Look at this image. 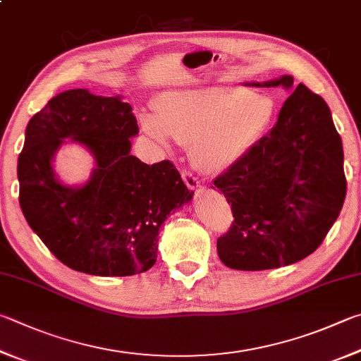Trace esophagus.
I'll use <instances>...</instances> for the list:
<instances>
[{
	"instance_id": "obj_1",
	"label": "esophagus",
	"mask_w": 361,
	"mask_h": 361,
	"mask_svg": "<svg viewBox=\"0 0 361 361\" xmlns=\"http://www.w3.org/2000/svg\"><path fill=\"white\" fill-rule=\"evenodd\" d=\"M181 178H183V181H185V185L191 189V191H197V189L200 188V181L197 176H194L191 172H188V170H183Z\"/></svg>"
}]
</instances>
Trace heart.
Returning a JSON list of instances; mask_svg holds the SVG:
<instances>
[{
	"label": "heart",
	"instance_id": "heart-1",
	"mask_svg": "<svg viewBox=\"0 0 361 361\" xmlns=\"http://www.w3.org/2000/svg\"><path fill=\"white\" fill-rule=\"evenodd\" d=\"M270 94L237 87L169 91L142 126L164 147L191 145V158L205 173H221L240 162L270 130L276 118Z\"/></svg>",
	"mask_w": 361,
	"mask_h": 361
}]
</instances>
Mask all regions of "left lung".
<instances>
[{
    "mask_svg": "<svg viewBox=\"0 0 361 361\" xmlns=\"http://www.w3.org/2000/svg\"><path fill=\"white\" fill-rule=\"evenodd\" d=\"M245 85L292 91L293 77ZM343 164V142L329 106L300 83L276 126L214 180L235 218L218 238L222 264L233 270H271L316 251L345 199Z\"/></svg>",
    "mask_w": 361,
    "mask_h": 361,
    "instance_id": "1",
    "label": "left lung"
}]
</instances>
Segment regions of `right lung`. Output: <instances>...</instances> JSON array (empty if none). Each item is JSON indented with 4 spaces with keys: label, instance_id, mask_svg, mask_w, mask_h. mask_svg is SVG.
<instances>
[{
    "label": "right lung",
    "instance_id": "right-lung-1",
    "mask_svg": "<svg viewBox=\"0 0 361 361\" xmlns=\"http://www.w3.org/2000/svg\"><path fill=\"white\" fill-rule=\"evenodd\" d=\"M139 134L133 107L121 96L77 88L63 91L31 118L18 156L20 208L55 257L93 276H133L156 264L167 216L189 203L170 161L153 166L130 154ZM66 140L94 154L97 167L82 187L56 178L51 161Z\"/></svg>",
    "mask_w": 361,
    "mask_h": 361
}]
</instances>
